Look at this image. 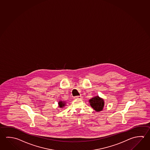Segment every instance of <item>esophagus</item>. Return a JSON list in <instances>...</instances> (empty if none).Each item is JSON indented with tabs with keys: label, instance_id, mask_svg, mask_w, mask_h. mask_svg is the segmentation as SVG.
<instances>
[{
	"label": "esophagus",
	"instance_id": "obj_1",
	"mask_svg": "<svg viewBox=\"0 0 150 150\" xmlns=\"http://www.w3.org/2000/svg\"><path fill=\"white\" fill-rule=\"evenodd\" d=\"M75 98H79V99H81L82 98V96H77L75 97Z\"/></svg>",
	"mask_w": 150,
	"mask_h": 150
}]
</instances>
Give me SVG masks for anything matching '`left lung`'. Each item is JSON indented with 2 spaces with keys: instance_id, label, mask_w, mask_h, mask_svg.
Returning a JSON list of instances; mask_svg holds the SVG:
<instances>
[{
  "instance_id": "1",
  "label": "left lung",
  "mask_w": 150,
  "mask_h": 150,
  "mask_svg": "<svg viewBox=\"0 0 150 150\" xmlns=\"http://www.w3.org/2000/svg\"><path fill=\"white\" fill-rule=\"evenodd\" d=\"M89 103L91 107L97 112L102 110L103 108H104V100L98 96L92 98V99L89 100Z\"/></svg>"
}]
</instances>
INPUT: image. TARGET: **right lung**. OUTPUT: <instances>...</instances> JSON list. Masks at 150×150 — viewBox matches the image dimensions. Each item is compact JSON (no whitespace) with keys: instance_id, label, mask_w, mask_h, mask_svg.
Masks as SVG:
<instances>
[{"instance_id":"right-lung-1","label":"right lung","mask_w":150,"mask_h":150,"mask_svg":"<svg viewBox=\"0 0 150 150\" xmlns=\"http://www.w3.org/2000/svg\"><path fill=\"white\" fill-rule=\"evenodd\" d=\"M58 104H59V106L60 108H63L64 106L65 105V102H59Z\"/></svg>"}]
</instances>
